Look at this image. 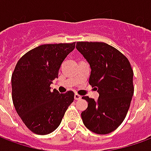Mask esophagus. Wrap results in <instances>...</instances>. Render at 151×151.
<instances>
[{
	"mask_svg": "<svg viewBox=\"0 0 151 151\" xmlns=\"http://www.w3.org/2000/svg\"><path fill=\"white\" fill-rule=\"evenodd\" d=\"M80 99H82V96H81V95H78V94H75V95H74V99H75V100H78Z\"/></svg>",
	"mask_w": 151,
	"mask_h": 151,
	"instance_id": "34e87169",
	"label": "esophagus"
}]
</instances>
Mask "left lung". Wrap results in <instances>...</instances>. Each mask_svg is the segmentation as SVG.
I'll list each match as a JSON object with an SVG mask.
<instances>
[{"instance_id":"obj_1","label":"left lung","mask_w":151,"mask_h":151,"mask_svg":"<svg viewBox=\"0 0 151 151\" xmlns=\"http://www.w3.org/2000/svg\"><path fill=\"white\" fill-rule=\"evenodd\" d=\"M76 47L91 66L89 83L99 94L97 101L82 97L88 103L81 114L83 124L98 134L111 133L129 108L134 91L132 67L126 56L108 43L77 42Z\"/></svg>"}]
</instances>
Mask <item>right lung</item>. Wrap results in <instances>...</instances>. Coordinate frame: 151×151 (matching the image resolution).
<instances>
[{
    "label": "right lung",
    "mask_w": 151,
    "mask_h": 151,
    "mask_svg": "<svg viewBox=\"0 0 151 151\" xmlns=\"http://www.w3.org/2000/svg\"><path fill=\"white\" fill-rule=\"evenodd\" d=\"M72 43L43 44L22 56L12 74V99L18 116L31 132L46 135L57 129L74 99L71 91L60 94L50 85L58 78Z\"/></svg>",
    "instance_id": "1"
}]
</instances>
